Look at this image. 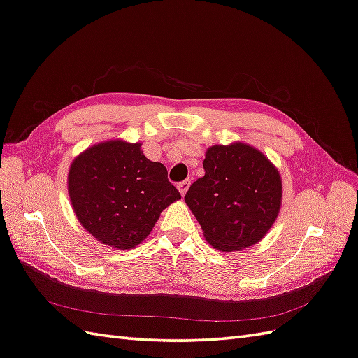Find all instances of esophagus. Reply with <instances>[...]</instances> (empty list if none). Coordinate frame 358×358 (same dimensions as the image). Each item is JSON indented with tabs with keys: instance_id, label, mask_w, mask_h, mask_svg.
Returning <instances> with one entry per match:
<instances>
[{
	"instance_id": "obj_1",
	"label": "esophagus",
	"mask_w": 358,
	"mask_h": 358,
	"mask_svg": "<svg viewBox=\"0 0 358 358\" xmlns=\"http://www.w3.org/2000/svg\"><path fill=\"white\" fill-rule=\"evenodd\" d=\"M189 185H191V180L189 179H185V180H182V182L178 183V189H179V192L182 194V196H185V192L188 191Z\"/></svg>"
}]
</instances>
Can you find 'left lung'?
Returning a JSON list of instances; mask_svg holds the SVG:
<instances>
[{"mask_svg":"<svg viewBox=\"0 0 358 358\" xmlns=\"http://www.w3.org/2000/svg\"><path fill=\"white\" fill-rule=\"evenodd\" d=\"M204 176L189 187L185 203L204 239L224 252L259 242L278 218L282 180L254 146L236 142L206 150Z\"/></svg>","mask_w":358,"mask_h":358,"instance_id":"8db88e82","label":"left lung"}]
</instances>
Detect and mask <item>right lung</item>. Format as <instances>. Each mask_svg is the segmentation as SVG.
I'll use <instances>...</instances> for the list:
<instances>
[{
	"mask_svg": "<svg viewBox=\"0 0 358 358\" xmlns=\"http://www.w3.org/2000/svg\"><path fill=\"white\" fill-rule=\"evenodd\" d=\"M142 143L109 140L76 157L69 196L83 229L101 243L131 249L152 231L161 212L180 199L161 162L145 157Z\"/></svg>",
	"mask_w": 358,
	"mask_h": 358,
	"instance_id": "add662e5",
	"label": "right lung"
}]
</instances>
